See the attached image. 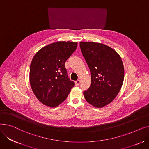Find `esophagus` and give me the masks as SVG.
<instances>
[{
    "label": "esophagus",
    "mask_w": 149,
    "mask_h": 149,
    "mask_svg": "<svg viewBox=\"0 0 149 149\" xmlns=\"http://www.w3.org/2000/svg\"><path fill=\"white\" fill-rule=\"evenodd\" d=\"M80 80H77V81H75V85H76V86H79V84H80Z\"/></svg>",
    "instance_id": "1"
}]
</instances>
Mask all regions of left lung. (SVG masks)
<instances>
[{"label": "left lung", "mask_w": 149, "mask_h": 149, "mask_svg": "<svg viewBox=\"0 0 149 149\" xmlns=\"http://www.w3.org/2000/svg\"><path fill=\"white\" fill-rule=\"evenodd\" d=\"M80 46L91 74V86L83 92L84 98L93 107H103L112 102L122 87L124 69L121 58L103 43L81 42Z\"/></svg>", "instance_id": "8db88e82"}]
</instances>
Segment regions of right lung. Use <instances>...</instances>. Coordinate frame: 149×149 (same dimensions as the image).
Returning <instances> with one entry per match:
<instances>
[{
	"label": "right lung",
	"instance_id": "right-lung-1",
	"mask_svg": "<svg viewBox=\"0 0 149 149\" xmlns=\"http://www.w3.org/2000/svg\"><path fill=\"white\" fill-rule=\"evenodd\" d=\"M77 47V42H57L38 51L31 63L29 83L37 99L56 107L68 96L75 83L70 81L65 63Z\"/></svg>",
	"mask_w": 149,
	"mask_h": 149
}]
</instances>
